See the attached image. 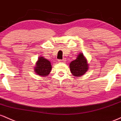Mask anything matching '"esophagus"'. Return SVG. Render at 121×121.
<instances>
[{
	"mask_svg": "<svg viewBox=\"0 0 121 121\" xmlns=\"http://www.w3.org/2000/svg\"><path fill=\"white\" fill-rule=\"evenodd\" d=\"M58 61H59V62H60V63H65V61H66V59L64 58V59H59Z\"/></svg>",
	"mask_w": 121,
	"mask_h": 121,
	"instance_id": "1",
	"label": "esophagus"
}]
</instances>
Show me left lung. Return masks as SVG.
<instances>
[{
	"instance_id": "1",
	"label": "left lung",
	"mask_w": 121,
	"mask_h": 121,
	"mask_svg": "<svg viewBox=\"0 0 121 121\" xmlns=\"http://www.w3.org/2000/svg\"><path fill=\"white\" fill-rule=\"evenodd\" d=\"M71 73L75 77H81L85 74L89 69V65L82 53H80L75 60L70 63Z\"/></svg>"
}]
</instances>
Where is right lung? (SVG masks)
Wrapping results in <instances>:
<instances>
[{
  "label": "right lung",
  "instance_id": "right-lung-1",
  "mask_svg": "<svg viewBox=\"0 0 121 121\" xmlns=\"http://www.w3.org/2000/svg\"><path fill=\"white\" fill-rule=\"evenodd\" d=\"M51 66L49 60L40 56L36 63V67H35L34 70L38 75L45 77L49 74L52 68Z\"/></svg>",
  "mask_w": 121,
  "mask_h": 121
}]
</instances>
